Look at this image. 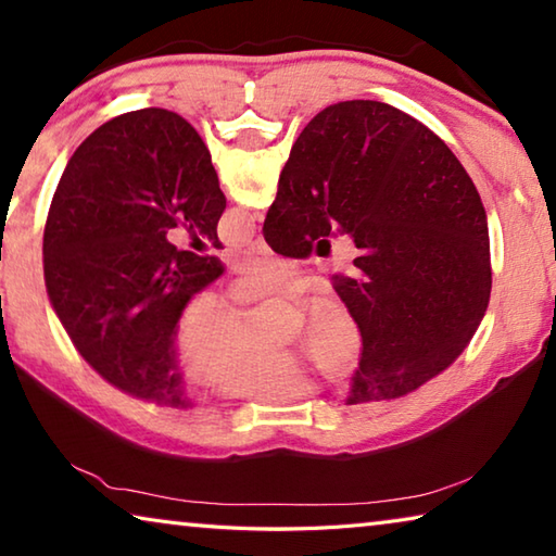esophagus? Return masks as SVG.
<instances>
[{
	"instance_id": "1",
	"label": "esophagus",
	"mask_w": 556,
	"mask_h": 556,
	"mask_svg": "<svg viewBox=\"0 0 556 556\" xmlns=\"http://www.w3.org/2000/svg\"><path fill=\"white\" fill-rule=\"evenodd\" d=\"M248 250H250V252H255V255H269V248H267V242L262 240V238H255V240H252Z\"/></svg>"
}]
</instances>
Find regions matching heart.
Returning <instances> with one entry per match:
<instances>
[{"label":"heart","instance_id":"1","mask_svg":"<svg viewBox=\"0 0 556 556\" xmlns=\"http://www.w3.org/2000/svg\"><path fill=\"white\" fill-rule=\"evenodd\" d=\"M308 279L285 260H257L232 281L228 301L235 312H248L269 301H299ZM255 324L235 318L211 299L193 301L174 328V357L186 378L208 382L225 400L275 402L299 397L308 378L291 351L260 353L252 348ZM301 351L333 380L355 372L363 355V336L341 304H318L301 331Z\"/></svg>","mask_w":556,"mask_h":556}]
</instances>
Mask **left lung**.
Segmentation results:
<instances>
[{
  "instance_id": "8db88e82",
  "label": "left lung",
  "mask_w": 556,
  "mask_h": 556,
  "mask_svg": "<svg viewBox=\"0 0 556 556\" xmlns=\"http://www.w3.org/2000/svg\"><path fill=\"white\" fill-rule=\"evenodd\" d=\"M225 211L211 152L162 108L105 122L68 159L43 230V279L55 316L112 388L188 407L174 328L193 294L223 275L211 255L176 250L172 228L220 248Z\"/></svg>"
}]
</instances>
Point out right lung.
Here are the masks:
<instances>
[{
	"instance_id": "add662e5",
	"label": "right lung",
	"mask_w": 556,
	"mask_h": 556,
	"mask_svg": "<svg viewBox=\"0 0 556 556\" xmlns=\"http://www.w3.org/2000/svg\"><path fill=\"white\" fill-rule=\"evenodd\" d=\"M331 225L361 257L338 291L363 336L348 404L397 400L444 372L491 299L481 195L434 131L378 100L318 112L291 147L262 235L304 260Z\"/></svg>"
}]
</instances>
